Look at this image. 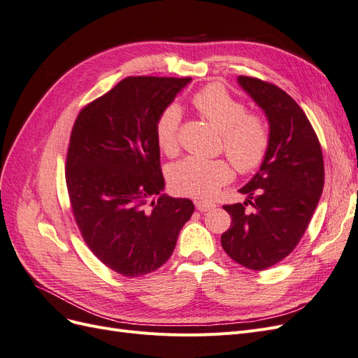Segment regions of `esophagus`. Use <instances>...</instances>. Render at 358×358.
I'll return each instance as SVG.
<instances>
[{
  "instance_id": "esophagus-1",
  "label": "esophagus",
  "mask_w": 358,
  "mask_h": 358,
  "mask_svg": "<svg viewBox=\"0 0 358 358\" xmlns=\"http://www.w3.org/2000/svg\"><path fill=\"white\" fill-rule=\"evenodd\" d=\"M215 203H212V201H201V200H197L196 201V208L203 213V212H209L210 209H213L215 208Z\"/></svg>"
}]
</instances>
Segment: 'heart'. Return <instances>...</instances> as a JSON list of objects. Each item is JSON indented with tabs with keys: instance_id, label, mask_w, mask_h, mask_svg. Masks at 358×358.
Listing matches in <instances>:
<instances>
[{
	"instance_id": "obj_1",
	"label": "heart",
	"mask_w": 358,
	"mask_h": 358,
	"mask_svg": "<svg viewBox=\"0 0 358 358\" xmlns=\"http://www.w3.org/2000/svg\"><path fill=\"white\" fill-rule=\"evenodd\" d=\"M191 104L221 131L225 155L241 173H251L263 164L270 146V128L266 119L246 112L242 101L222 85L212 83L194 94ZM182 112L167 106L157 119L155 138L162 152H179V125ZM233 179V169L225 159L188 157L169 169V180L178 192L194 199H210Z\"/></svg>"
}]
</instances>
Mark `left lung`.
Wrapping results in <instances>:
<instances>
[{"mask_svg": "<svg viewBox=\"0 0 358 358\" xmlns=\"http://www.w3.org/2000/svg\"><path fill=\"white\" fill-rule=\"evenodd\" d=\"M239 83L268 119L270 146L241 189L248 200L222 206L231 225L221 245L236 263L264 270L288 257L305 234L322 192L324 159L315 129L285 91L249 76H239Z\"/></svg>", "mask_w": 358, "mask_h": 358, "instance_id": "1", "label": "left lung"}]
</instances>
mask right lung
I'll return each mask as SVG.
<instances>
[{
    "mask_svg": "<svg viewBox=\"0 0 358 358\" xmlns=\"http://www.w3.org/2000/svg\"><path fill=\"white\" fill-rule=\"evenodd\" d=\"M191 78L129 76L86 104L71 129L66 183L74 221L92 254L113 272L137 278L164 264L189 199L161 194L155 124Z\"/></svg>",
    "mask_w": 358,
    "mask_h": 358,
    "instance_id": "add662e5",
    "label": "right lung"
}]
</instances>
